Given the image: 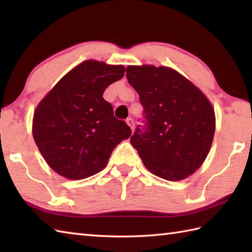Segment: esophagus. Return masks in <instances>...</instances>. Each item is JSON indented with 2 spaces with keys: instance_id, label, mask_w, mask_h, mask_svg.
<instances>
[{
  "instance_id": "34e87169",
  "label": "esophagus",
  "mask_w": 252,
  "mask_h": 252,
  "mask_svg": "<svg viewBox=\"0 0 252 252\" xmlns=\"http://www.w3.org/2000/svg\"><path fill=\"white\" fill-rule=\"evenodd\" d=\"M126 123H127V126H129L131 127L132 131L134 130V120H133L132 118H127V119H126Z\"/></svg>"
}]
</instances>
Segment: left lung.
<instances>
[{
  "label": "left lung",
  "instance_id": "obj_1",
  "mask_svg": "<svg viewBox=\"0 0 252 252\" xmlns=\"http://www.w3.org/2000/svg\"><path fill=\"white\" fill-rule=\"evenodd\" d=\"M126 79L140 95L144 122L131 137L144 165L168 181L189 178L207 158L216 131L207 96L172 68L127 66Z\"/></svg>",
  "mask_w": 252,
  "mask_h": 252
}]
</instances>
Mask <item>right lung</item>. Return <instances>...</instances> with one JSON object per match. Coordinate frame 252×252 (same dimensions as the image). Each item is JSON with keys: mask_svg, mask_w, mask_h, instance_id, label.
Wrapping results in <instances>:
<instances>
[{"mask_svg": "<svg viewBox=\"0 0 252 252\" xmlns=\"http://www.w3.org/2000/svg\"><path fill=\"white\" fill-rule=\"evenodd\" d=\"M122 65L85 61L66 73L36 106L32 135L46 163L63 178L82 180L103 170L131 129L114 116L105 90L125 76Z\"/></svg>", "mask_w": 252, "mask_h": 252, "instance_id": "right-lung-1", "label": "right lung"}]
</instances>
